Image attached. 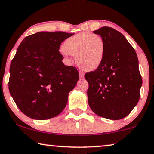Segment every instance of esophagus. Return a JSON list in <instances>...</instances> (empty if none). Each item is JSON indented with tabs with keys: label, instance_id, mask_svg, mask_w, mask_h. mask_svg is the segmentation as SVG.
Returning <instances> with one entry per match:
<instances>
[{
	"label": "esophagus",
	"instance_id": "esophagus-1",
	"mask_svg": "<svg viewBox=\"0 0 154 154\" xmlns=\"http://www.w3.org/2000/svg\"><path fill=\"white\" fill-rule=\"evenodd\" d=\"M79 76L80 79H83V78L84 77V73L82 72H79Z\"/></svg>",
	"mask_w": 154,
	"mask_h": 154
}]
</instances>
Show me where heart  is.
I'll list each match as a JSON object with an SVG mask.
<instances>
[{"mask_svg": "<svg viewBox=\"0 0 154 154\" xmlns=\"http://www.w3.org/2000/svg\"><path fill=\"white\" fill-rule=\"evenodd\" d=\"M63 55L68 62V54L75 56L79 67L86 71H92L102 63L105 53V43L97 34L83 32L70 36L62 44Z\"/></svg>", "mask_w": 154, "mask_h": 154, "instance_id": "1", "label": "heart"}]
</instances>
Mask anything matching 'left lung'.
Listing matches in <instances>:
<instances>
[{
  "mask_svg": "<svg viewBox=\"0 0 154 154\" xmlns=\"http://www.w3.org/2000/svg\"><path fill=\"white\" fill-rule=\"evenodd\" d=\"M93 33L103 38L105 53L101 65L86 73L88 101L95 114L111 120L125 118L137 105L142 77L134 48L123 34L109 26Z\"/></svg>",
  "mask_w": 154,
  "mask_h": 154,
  "instance_id": "8db88e82",
  "label": "left lung"
}]
</instances>
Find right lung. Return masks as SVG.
Here are the masks:
<instances>
[{
  "instance_id": "1",
  "label": "right lung",
  "mask_w": 154,
  "mask_h": 154,
  "mask_svg": "<svg viewBox=\"0 0 154 154\" xmlns=\"http://www.w3.org/2000/svg\"><path fill=\"white\" fill-rule=\"evenodd\" d=\"M74 35L63 31H40L22 41L10 66L9 90L20 111L35 120L60 114L79 72L65 66L60 46Z\"/></svg>"
}]
</instances>
